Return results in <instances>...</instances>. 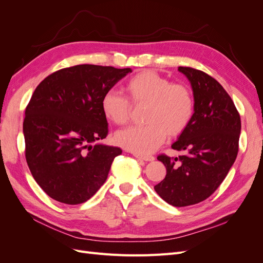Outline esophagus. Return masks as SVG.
<instances>
[{
	"label": "esophagus",
	"instance_id": "1",
	"mask_svg": "<svg viewBox=\"0 0 263 263\" xmlns=\"http://www.w3.org/2000/svg\"><path fill=\"white\" fill-rule=\"evenodd\" d=\"M134 157L139 159V160H144V161H154L155 160V157H153V156H144V155L134 154Z\"/></svg>",
	"mask_w": 263,
	"mask_h": 263
}]
</instances>
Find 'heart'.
Masks as SVG:
<instances>
[{
    "label": "heart",
    "mask_w": 263,
    "mask_h": 263,
    "mask_svg": "<svg viewBox=\"0 0 263 263\" xmlns=\"http://www.w3.org/2000/svg\"><path fill=\"white\" fill-rule=\"evenodd\" d=\"M133 104H146L147 125L118 130L117 144L138 155L153 154L165 140L166 134L177 136L190 124L194 113V101L190 89L151 70L140 71L124 85ZM103 115L115 125H125L129 119L130 104L116 91H107L101 101Z\"/></svg>",
    "instance_id": "1"
}]
</instances>
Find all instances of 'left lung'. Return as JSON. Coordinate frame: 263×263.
Listing matches in <instances>:
<instances>
[{"label": "left lung", "mask_w": 263, "mask_h": 263, "mask_svg": "<svg viewBox=\"0 0 263 263\" xmlns=\"http://www.w3.org/2000/svg\"><path fill=\"white\" fill-rule=\"evenodd\" d=\"M178 70L192 87L194 113L171 146L182 155L158 157L166 174L155 191L168 204L182 208L206 200L224 181L238 154L241 122L232 98L214 78L187 67Z\"/></svg>", "instance_id": "obj_1"}]
</instances>
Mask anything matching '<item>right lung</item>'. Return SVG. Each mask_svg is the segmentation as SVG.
I'll use <instances>...</instances> for the list:
<instances>
[{
	"label": "right lung",
	"instance_id": "add662e5",
	"mask_svg": "<svg viewBox=\"0 0 263 263\" xmlns=\"http://www.w3.org/2000/svg\"><path fill=\"white\" fill-rule=\"evenodd\" d=\"M132 71L79 65L36 87L23 123L25 156L37 184L53 200L81 204L104 184L122 149L100 142L108 132L101 101Z\"/></svg>",
	"mask_w": 263,
	"mask_h": 263
}]
</instances>
